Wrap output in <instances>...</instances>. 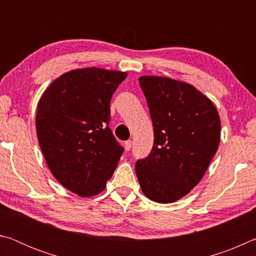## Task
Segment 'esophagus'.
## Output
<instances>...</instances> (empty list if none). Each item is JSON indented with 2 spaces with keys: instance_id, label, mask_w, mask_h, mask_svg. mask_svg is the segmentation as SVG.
Segmentation results:
<instances>
[{
  "instance_id": "1",
  "label": "esophagus",
  "mask_w": 256,
  "mask_h": 256,
  "mask_svg": "<svg viewBox=\"0 0 256 256\" xmlns=\"http://www.w3.org/2000/svg\"><path fill=\"white\" fill-rule=\"evenodd\" d=\"M124 148H125V150H126V151L131 150V148H132V141H131V140L125 141V144H124Z\"/></svg>"
}]
</instances>
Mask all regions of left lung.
Wrapping results in <instances>:
<instances>
[{
    "label": "left lung",
    "instance_id": "obj_1",
    "mask_svg": "<svg viewBox=\"0 0 256 256\" xmlns=\"http://www.w3.org/2000/svg\"><path fill=\"white\" fill-rule=\"evenodd\" d=\"M152 120L154 142L136 172L144 196L172 203L202 180L220 142V118L209 98L185 82L138 79Z\"/></svg>",
    "mask_w": 256,
    "mask_h": 256
}]
</instances>
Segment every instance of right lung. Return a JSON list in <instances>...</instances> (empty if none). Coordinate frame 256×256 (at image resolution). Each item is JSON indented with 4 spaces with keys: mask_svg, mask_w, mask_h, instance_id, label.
I'll return each mask as SVG.
<instances>
[{
    "mask_svg": "<svg viewBox=\"0 0 256 256\" xmlns=\"http://www.w3.org/2000/svg\"><path fill=\"white\" fill-rule=\"evenodd\" d=\"M126 76L78 68L52 82L38 102L37 136L47 166L64 188L80 196L105 190L124 151L108 124L112 96Z\"/></svg>",
    "mask_w": 256,
    "mask_h": 256,
    "instance_id": "right-lung-1",
    "label": "right lung"
}]
</instances>
